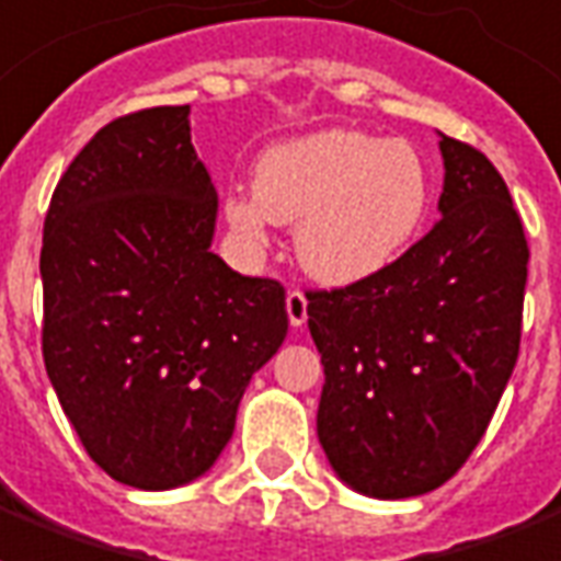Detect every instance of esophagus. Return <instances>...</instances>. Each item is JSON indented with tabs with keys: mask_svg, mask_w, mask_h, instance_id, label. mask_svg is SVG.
Returning a JSON list of instances; mask_svg holds the SVG:
<instances>
[{
	"mask_svg": "<svg viewBox=\"0 0 561 561\" xmlns=\"http://www.w3.org/2000/svg\"><path fill=\"white\" fill-rule=\"evenodd\" d=\"M285 302H288V318H291L294 327H302L306 323V306H309V300H306V294L300 291V288H294V291H288V297H285Z\"/></svg>",
	"mask_w": 561,
	"mask_h": 561,
	"instance_id": "1",
	"label": "esophagus"
}]
</instances>
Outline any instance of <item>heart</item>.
Masks as SVG:
<instances>
[{
  "mask_svg": "<svg viewBox=\"0 0 561 561\" xmlns=\"http://www.w3.org/2000/svg\"><path fill=\"white\" fill-rule=\"evenodd\" d=\"M431 172L401 139L323 130L273 145L255 165L252 196L228 198V226L264 247L270 222H297V259L327 285H354L408 252L431 214Z\"/></svg>",
  "mask_w": 561,
  "mask_h": 561,
  "instance_id": "b5f03b06",
  "label": "heart"
}]
</instances>
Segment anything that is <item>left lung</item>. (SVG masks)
I'll list each match as a JSON object with an SVG mask.
<instances>
[{
	"instance_id": "obj_1",
	"label": "left lung",
	"mask_w": 561,
	"mask_h": 561,
	"mask_svg": "<svg viewBox=\"0 0 561 561\" xmlns=\"http://www.w3.org/2000/svg\"><path fill=\"white\" fill-rule=\"evenodd\" d=\"M443 217L371 279L318 288V439L354 491L428 493L479 446L520 354L529 243L508 186L472 145L439 139Z\"/></svg>"
}]
</instances>
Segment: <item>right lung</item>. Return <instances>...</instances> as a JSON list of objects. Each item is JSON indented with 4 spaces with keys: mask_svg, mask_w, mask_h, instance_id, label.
Returning <instances> with one entry per match:
<instances>
[{
    "mask_svg": "<svg viewBox=\"0 0 561 561\" xmlns=\"http://www.w3.org/2000/svg\"><path fill=\"white\" fill-rule=\"evenodd\" d=\"M186 115L153 106L101 127L44 219L47 375L89 458L139 491L214 467L288 333L282 282L210 252L217 190Z\"/></svg>",
    "mask_w": 561,
    "mask_h": 561,
    "instance_id": "right-lung-1",
    "label": "right lung"
}]
</instances>
